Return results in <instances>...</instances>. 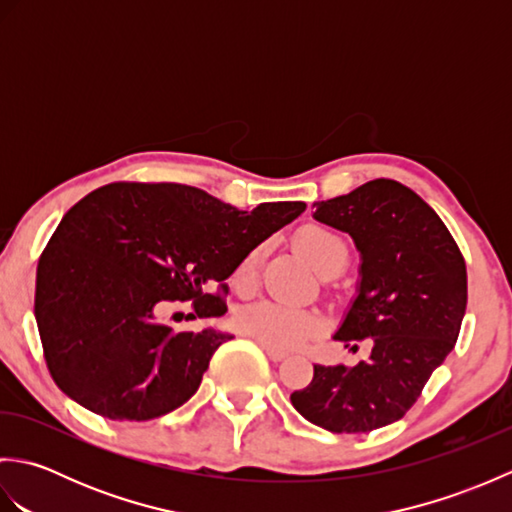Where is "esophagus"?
<instances>
[{
	"mask_svg": "<svg viewBox=\"0 0 512 512\" xmlns=\"http://www.w3.org/2000/svg\"><path fill=\"white\" fill-rule=\"evenodd\" d=\"M262 347H264L266 354H268V358H270V361H273V363L284 361V358L288 356L286 352H281V350H273V347H268V345H262Z\"/></svg>",
	"mask_w": 512,
	"mask_h": 512,
	"instance_id": "34e87169",
	"label": "esophagus"
}]
</instances>
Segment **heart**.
<instances>
[{
	"mask_svg": "<svg viewBox=\"0 0 512 512\" xmlns=\"http://www.w3.org/2000/svg\"><path fill=\"white\" fill-rule=\"evenodd\" d=\"M297 246L323 275L332 268L345 266V242L328 228H301L297 233ZM259 259H262V248H253L237 264L233 284L239 292H250L255 288ZM235 325L248 339H255L262 345L273 347V350H295L321 330V317L308 308L295 306V303L264 299L239 308L235 314Z\"/></svg>",
	"mask_w": 512,
	"mask_h": 512,
	"instance_id": "obj_1",
	"label": "heart"
}]
</instances>
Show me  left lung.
I'll use <instances>...</instances> for the list:
<instances>
[{
  "label": "left lung",
  "instance_id": "left-lung-1",
  "mask_svg": "<svg viewBox=\"0 0 512 512\" xmlns=\"http://www.w3.org/2000/svg\"><path fill=\"white\" fill-rule=\"evenodd\" d=\"M314 206V220L350 233L361 253L358 295L334 339L352 352L369 341L372 352L354 367L314 365L310 385L290 400L317 427L369 433L405 416L455 347L466 264L438 213L396 180Z\"/></svg>",
  "mask_w": 512,
  "mask_h": 512
}]
</instances>
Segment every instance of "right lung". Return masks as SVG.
<instances>
[{
	"label": "right lung",
	"mask_w": 512,
	"mask_h": 512,
	"mask_svg": "<svg viewBox=\"0 0 512 512\" xmlns=\"http://www.w3.org/2000/svg\"><path fill=\"white\" fill-rule=\"evenodd\" d=\"M306 211H253L176 182H114L63 215L37 266L35 317L50 376L81 407L118 422L165 416L198 391L231 334L173 332L160 312L191 301V317H222L224 279ZM220 283V293H206Z\"/></svg>",
	"instance_id": "right-lung-1"
}]
</instances>
